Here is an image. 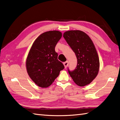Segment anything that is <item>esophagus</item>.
I'll return each mask as SVG.
<instances>
[{
    "label": "esophagus",
    "mask_w": 120,
    "mask_h": 120,
    "mask_svg": "<svg viewBox=\"0 0 120 120\" xmlns=\"http://www.w3.org/2000/svg\"><path fill=\"white\" fill-rule=\"evenodd\" d=\"M64 66L65 68H67V67L68 66V61H65V62L64 63Z\"/></svg>",
    "instance_id": "esophagus-1"
}]
</instances>
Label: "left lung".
Wrapping results in <instances>:
<instances>
[{
    "label": "left lung",
    "mask_w": 120,
    "mask_h": 120,
    "mask_svg": "<svg viewBox=\"0 0 120 120\" xmlns=\"http://www.w3.org/2000/svg\"><path fill=\"white\" fill-rule=\"evenodd\" d=\"M63 37L75 53L77 66L68 74L77 85H89L98 75L99 71V58L95 46L88 35L81 30L66 31Z\"/></svg>",
    "instance_id": "left-lung-1"
}]
</instances>
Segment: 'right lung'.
<instances>
[{
  "mask_svg": "<svg viewBox=\"0 0 120 120\" xmlns=\"http://www.w3.org/2000/svg\"><path fill=\"white\" fill-rule=\"evenodd\" d=\"M61 37V32L57 30L44 32L35 40L28 54L26 61L28 75L41 88L51 85L64 68L57 60L58 54L55 51Z\"/></svg>",
  "mask_w": 120,
  "mask_h": 120,
  "instance_id": "obj_1",
  "label": "right lung"
}]
</instances>
